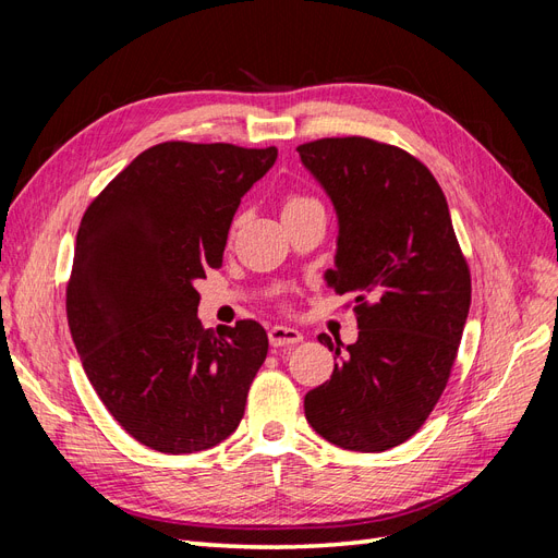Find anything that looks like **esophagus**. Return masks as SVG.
Masks as SVG:
<instances>
[{"label":"esophagus","instance_id":"obj_1","mask_svg":"<svg viewBox=\"0 0 558 558\" xmlns=\"http://www.w3.org/2000/svg\"><path fill=\"white\" fill-rule=\"evenodd\" d=\"M298 342H302V332L300 330L289 328V326L269 328V344H272L275 349L291 347V344H298Z\"/></svg>","mask_w":558,"mask_h":558}]
</instances>
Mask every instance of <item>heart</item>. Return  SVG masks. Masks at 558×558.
<instances>
[{
    "mask_svg": "<svg viewBox=\"0 0 558 558\" xmlns=\"http://www.w3.org/2000/svg\"><path fill=\"white\" fill-rule=\"evenodd\" d=\"M314 205H318V202H316V199H312V197H305V195H291L289 199H286L283 214H293V211L307 209V207H314Z\"/></svg>",
    "mask_w": 558,
    "mask_h": 558,
    "instance_id": "heart-1",
    "label": "heart"
}]
</instances>
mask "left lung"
Returning <instances> with one entry per match:
<instances>
[{
	"label": "left lung",
	"instance_id": "1",
	"mask_svg": "<svg viewBox=\"0 0 558 558\" xmlns=\"http://www.w3.org/2000/svg\"><path fill=\"white\" fill-rule=\"evenodd\" d=\"M298 154L337 214L328 289L353 295L361 330L344 354L318 335L340 363L305 396V416L337 447L386 451L445 391L470 312L468 265L440 183L408 150L335 137Z\"/></svg>",
	"mask_w": 558,
	"mask_h": 558
}]
</instances>
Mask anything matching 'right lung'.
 Masks as SVG:
<instances>
[{
	"instance_id": "1",
	"label": "right lung",
	"mask_w": 558,
	"mask_h": 558,
	"mask_svg": "<svg viewBox=\"0 0 558 558\" xmlns=\"http://www.w3.org/2000/svg\"><path fill=\"white\" fill-rule=\"evenodd\" d=\"M277 148L165 142L99 193L76 234L66 318L99 400L134 440L195 453L238 430L267 356L256 320L202 328L195 281Z\"/></svg>"
}]
</instances>
